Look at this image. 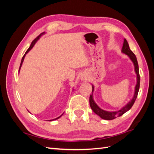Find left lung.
Masks as SVG:
<instances>
[{"label":"left lung","mask_w":154,"mask_h":154,"mask_svg":"<svg viewBox=\"0 0 154 154\" xmlns=\"http://www.w3.org/2000/svg\"><path fill=\"white\" fill-rule=\"evenodd\" d=\"M122 52L125 54H127L134 63L135 72H136L137 74V78H137V83H136V87H135V92H134L132 99L130 100L127 105H125L123 107H122V108L120 110H119L118 111H114V112H109V111H106V110H104L103 109H101L100 107H99L98 105H97L95 103L94 98H93V94H92V92H94V85H92V94H91L90 98H89V103H90L91 108L92 109V110H93V112H94L95 114L98 115L101 118L105 119V120L114 119L117 117H119V116H122L125 112H127L128 110H129L130 109L132 108V106H133L135 101H136L137 94H138V92H139V85H140V76H139V66H138L137 60L136 55H135L132 51L130 49L129 45L127 42V40H126L125 38L124 39Z\"/></svg>","instance_id":"1"}]
</instances>
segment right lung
Listing matches in <instances>:
<instances>
[{"label":"right lung","instance_id":"add662e5","mask_svg":"<svg viewBox=\"0 0 154 154\" xmlns=\"http://www.w3.org/2000/svg\"><path fill=\"white\" fill-rule=\"evenodd\" d=\"M45 33V32H42V33H41L38 36H37L36 37V38L33 40V41H32V43H31V45L29 46V48H28V49H27V51H26V53L24 54V56H23V57H22V60H21V63H20V68H19V71H20V68H21V67H22V63H23V62H24V58H25V57H26V54L27 53H28L29 52V51L32 48H33V46L35 45V44H36V42L37 41H38V40L40 38V37L42 36V35H44ZM63 114V113L61 115V116H59V117H58L57 118H55V119H51V120H49V121H54V120H56V119H59L60 117H61V116H62Z\"/></svg>","mask_w":154,"mask_h":154}]
</instances>
